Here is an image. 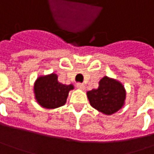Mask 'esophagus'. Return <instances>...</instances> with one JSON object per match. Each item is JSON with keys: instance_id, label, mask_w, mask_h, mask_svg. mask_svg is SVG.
<instances>
[{"instance_id": "1", "label": "esophagus", "mask_w": 154, "mask_h": 154, "mask_svg": "<svg viewBox=\"0 0 154 154\" xmlns=\"http://www.w3.org/2000/svg\"><path fill=\"white\" fill-rule=\"evenodd\" d=\"M76 86H77V88H79L80 90H84L85 89V85L82 84V83H77Z\"/></svg>"}]
</instances>
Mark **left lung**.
I'll use <instances>...</instances> for the list:
<instances>
[{"label":"left lung","instance_id":"left-lung-1","mask_svg":"<svg viewBox=\"0 0 154 154\" xmlns=\"http://www.w3.org/2000/svg\"><path fill=\"white\" fill-rule=\"evenodd\" d=\"M90 104L105 115H111L118 111L124 104L126 92L119 81L107 76L102 78L97 89L87 92Z\"/></svg>","mask_w":154,"mask_h":154}]
</instances>
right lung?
Instances as JSON below:
<instances>
[{
	"mask_svg": "<svg viewBox=\"0 0 154 154\" xmlns=\"http://www.w3.org/2000/svg\"><path fill=\"white\" fill-rule=\"evenodd\" d=\"M56 74L38 77L34 85L37 102L44 108L55 109L65 104L73 85H63L57 80Z\"/></svg>",
	"mask_w": 154,
	"mask_h": 154,
	"instance_id": "add662e5",
	"label": "right lung"
}]
</instances>
